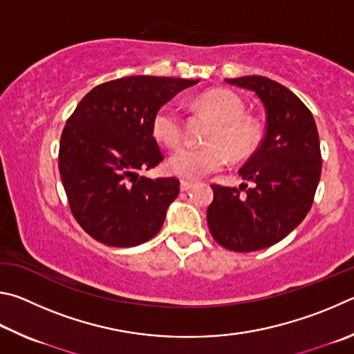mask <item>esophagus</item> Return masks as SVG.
<instances>
[{
	"label": "esophagus",
	"instance_id": "esophagus-1",
	"mask_svg": "<svg viewBox=\"0 0 354 354\" xmlns=\"http://www.w3.org/2000/svg\"><path fill=\"white\" fill-rule=\"evenodd\" d=\"M193 187H194L193 182H188V180H182L180 182V189L182 191H189Z\"/></svg>",
	"mask_w": 354,
	"mask_h": 354
}]
</instances>
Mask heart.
Masks as SVG:
<instances>
[{
  "label": "heart",
  "instance_id": "heart-1",
  "mask_svg": "<svg viewBox=\"0 0 354 354\" xmlns=\"http://www.w3.org/2000/svg\"><path fill=\"white\" fill-rule=\"evenodd\" d=\"M196 105L213 118L216 124L208 135L207 146H182L167 158L171 174L188 180H197L216 172L234 158L245 157L255 147L258 130L243 118L244 102L228 90H212L197 97ZM183 118L174 105L166 104L152 118L155 138L167 147L177 146L183 138Z\"/></svg>",
  "mask_w": 354,
  "mask_h": 354
}]
</instances>
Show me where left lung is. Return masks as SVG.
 Segmentation results:
<instances>
[{
	"mask_svg": "<svg viewBox=\"0 0 354 354\" xmlns=\"http://www.w3.org/2000/svg\"><path fill=\"white\" fill-rule=\"evenodd\" d=\"M225 80L261 99L266 133L239 169L252 188L212 185L207 221L219 245L255 252L286 238L311 209L322 172L319 132L309 109L281 84L263 76Z\"/></svg>",
	"mask_w": 354,
	"mask_h": 354,
	"instance_id": "8db88e82",
	"label": "left lung"
}]
</instances>
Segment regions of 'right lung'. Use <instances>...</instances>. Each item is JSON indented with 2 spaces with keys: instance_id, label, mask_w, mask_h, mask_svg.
<instances>
[{
  "instance_id": "right-lung-1",
  "label": "right lung",
  "mask_w": 354,
  "mask_h": 354,
  "mask_svg": "<svg viewBox=\"0 0 354 354\" xmlns=\"http://www.w3.org/2000/svg\"><path fill=\"white\" fill-rule=\"evenodd\" d=\"M197 80L129 76L101 84L77 104L60 136L59 169L71 213L99 243L133 247L160 232L177 178L138 174L163 161L152 132L157 110Z\"/></svg>"
}]
</instances>
